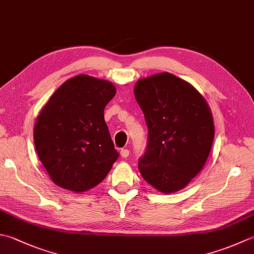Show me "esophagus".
<instances>
[{
  "label": "esophagus",
  "instance_id": "obj_1",
  "mask_svg": "<svg viewBox=\"0 0 254 254\" xmlns=\"http://www.w3.org/2000/svg\"><path fill=\"white\" fill-rule=\"evenodd\" d=\"M120 154H121V157L127 158L128 156V154H130V151L127 150V148H124V150H121Z\"/></svg>",
  "mask_w": 254,
  "mask_h": 254
}]
</instances>
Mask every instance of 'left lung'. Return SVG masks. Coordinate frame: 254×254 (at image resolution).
<instances>
[{"mask_svg": "<svg viewBox=\"0 0 254 254\" xmlns=\"http://www.w3.org/2000/svg\"><path fill=\"white\" fill-rule=\"evenodd\" d=\"M147 126L140 173L164 193L183 190L205 165L215 137L210 109L191 84L170 72L138 80L134 88Z\"/></svg>", "mask_w": 254, "mask_h": 254, "instance_id": "left-lung-1", "label": "left lung"}]
</instances>
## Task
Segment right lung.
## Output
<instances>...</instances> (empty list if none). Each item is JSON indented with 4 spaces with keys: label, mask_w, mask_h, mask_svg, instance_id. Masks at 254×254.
Returning <instances> with one entry per match:
<instances>
[{
    "label": "right lung",
    "mask_w": 254,
    "mask_h": 254,
    "mask_svg": "<svg viewBox=\"0 0 254 254\" xmlns=\"http://www.w3.org/2000/svg\"><path fill=\"white\" fill-rule=\"evenodd\" d=\"M116 92L111 82L79 74L64 82L43 108L35 123L34 142L56 185L86 191L110 172L119 153L103 111Z\"/></svg>",
    "instance_id": "add662e5"
}]
</instances>
